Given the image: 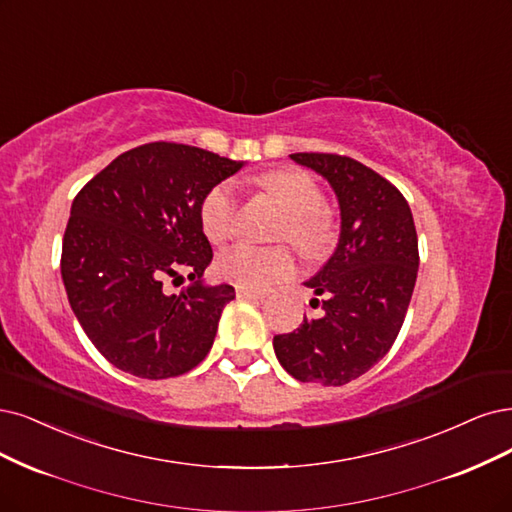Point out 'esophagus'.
I'll use <instances>...</instances> for the list:
<instances>
[{"mask_svg":"<svg viewBox=\"0 0 512 512\" xmlns=\"http://www.w3.org/2000/svg\"><path fill=\"white\" fill-rule=\"evenodd\" d=\"M235 292H237V298H264V296H267L264 292L250 290V288H241V286Z\"/></svg>","mask_w":512,"mask_h":512,"instance_id":"obj_1","label":"esophagus"}]
</instances>
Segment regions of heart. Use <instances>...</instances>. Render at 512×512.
<instances>
[{"instance_id":"1","label":"heart","mask_w":512,"mask_h":512,"mask_svg":"<svg viewBox=\"0 0 512 512\" xmlns=\"http://www.w3.org/2000/svg\"><path fill=\"white\" fill-rule=\"evenodd\" d=\"M258 186L286 211L279 239L290 241L307 258H322L337 239V224L324 205V192L309 173L301 169H275L258 178ZM199 222L211 243H222L233 233L235 188L220 182L205 192L199 205ZM218 275L235 286L267 290L296 271L294 256L284 245L260 248L237 243L216 260Z\"/></svg>"}]
</instances>
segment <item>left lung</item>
<instances>
[{
  "mask_svg": "<svg viewBox=\"0 0 512 512\" xmlns=\"http://www.w3.org/2000/svg\"><path fill=\"white\" fill-rule=\"evenodd\" d=\"M290 158L330 182L341 207L339 245L305 281L322 301L315 320L273 339L275 356L305 383L345 385L392 349L407 315L417 267V231L402 192L356 158L296 152Z\"/></svg>",
  "mask_w": 512,
  "mask_h": 512,
  "instance_id": "8db88e82",
  "label": "left lung"
}]
</instances>
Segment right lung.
<instances>
[{
    "instance_id": "obj_1",
    "label": "right lung",
    "mask_w": 512,
    "mask_h": 512,
    "mask_svg": "<svg viewBox=\"0 0 512 512\" xmlns=\"http://www.w3.org/2000/svg\"><path fill=\"white\" fill-rule=\"evenodd\" d=\"M241 167L195 146L152 142L116 156L76 195L63 235V284L86 337L116 368L169 379L209 354L235 288L201 284L214 252L199 205ZM182 272L196 284L167 295L162 284Z\"/></svg>"
}]
</instances>
